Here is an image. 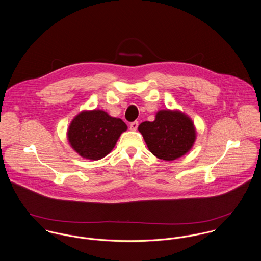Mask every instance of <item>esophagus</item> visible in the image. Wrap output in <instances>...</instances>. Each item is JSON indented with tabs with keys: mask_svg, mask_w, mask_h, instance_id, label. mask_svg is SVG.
<instances>
[{
	"mask_svg": "<svg viewBox=\"0 0 261 261\" xmlns=\"http://www.w3.org/2000/svg\"><path fill=\"white\" fill-rule=\"evenodd\" d=\"M138 126H139V122H138L137 120L130 122V124H129V128H130L132 130H136V129L138 128Z\"/></svg>",
	"mask_w": 261,
	"mask_h": 261,
	"instance_id": "1",
	"label": "esophagus"
}]
</instances>
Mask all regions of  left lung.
<instances>
[{"label":"left lung","instance_id":"1","mask_svg":"<svg viewBox=\"0 0 261 261\" xmlns=\"http://www.w3.org/2000/svg\"><path fill=\"white\" fill-rule=\"evenodd\" d=\"M149 151L165 161H174L188 152L196 140L192 119L178 111H160L153 121L139 125Z\"/></svg>","mask_w":261,"mask_h":261}]
</instances>
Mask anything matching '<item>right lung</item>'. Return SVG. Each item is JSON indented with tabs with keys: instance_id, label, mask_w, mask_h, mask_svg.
Returning <instances> with one entry per match:
<instances>
[{
	"instance_id": "obj_1",
	"label": "right lung",
	"mask_w": 261,
	"mask_h": 261,
	"mask_svg": "<svg viewBox=\"0 0 261 261\" xmlns=\"http://www.w3.org/2000/svg\"><path fill=\"white\" fill-rule=\"evenodd\" d=\"M127 128L126 124L108 112L84 111L71 121L67 137L75 151L88 160H100L114 148L119 136Z\"/></svg>"
}]
</instances>
